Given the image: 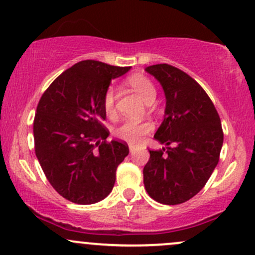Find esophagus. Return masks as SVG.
Segmentation results:
<instances>
[{
  "mask_svg": "<svg viewBox=\"0 0 255 255\" xmlns=\"http://www.w3.org/2000/svg\"><path fill=\"white\" fill-rule=\"evenodd\" d=\"M134 150H135V146H134V145H129V151H130V152H134Z\"/></svg>",
  "mask_w": 255,
  "mask_h": 255,
  "instance_id": "34e87169",
  "label": "esophagus"
}]
</instances>
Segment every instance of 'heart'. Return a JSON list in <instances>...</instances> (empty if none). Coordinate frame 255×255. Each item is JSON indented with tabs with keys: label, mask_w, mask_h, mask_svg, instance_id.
I'll use <instances>...</instances> for the list:
<instances>
[{
	"label": "heart",
	"mask_w": 255,
	"mask_h": 255,
	"mask_svg": "<svg viewBox=\"0 0 255 255\" xmlns=\"http://www.w3.org/2000/svg\"><path fill=\"white\" fill-rule=\"evenodd\" d=\"M127 85L133 89L134 92L140 96V98L147 104L155 100L156 88L153 83L144 75H132L127 78ZM115 99H116V91L113 86L108 87L105 91L104 98H103V105L104 110L108 115H113L115 111ZM152 129V126L149 122H136V121H125L115 129V135L123 141L135 145L141 142L144 136Z\"/></svg>",
	"instance_id": "b5f03b06"
}]
</instances>
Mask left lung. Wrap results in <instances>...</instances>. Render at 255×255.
I'll use <instances>...</instances> for the list:
<instances>
[{
	"label": "left lung",
	"instance_id": "obj_1",
	"mask_svg": "<svg viewBox=\"0 0 255 255\" xmlns=\"http://www.w3.org/2000/svg\"><path fill=\"white\" fill-rule=\"evenodd\" d=\"M145 71L161 83L166 96L163 122L153 135L166 147L149 150L144 185L157 202L180 205L203 189L217 167L224 140L222 122L205 89L184 71L168 64L147 66Z\"/></svg>",
	"mask_w": 255,
	"mask_h": 255
}]
</instances>
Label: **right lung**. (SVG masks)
<instances>
[{
	"label": "right lung",
	"mask_w": 255,
	"mask_h": 255,
	"mask_svg": "<svg viewBox=\"0 0 255 255\" xmlns=\"http://www.w3.org/2000/svg\"><path fill=\"white\" fill-rule=\"evenodd\" d=\"M97 60L65 70L42 94L33 120L36 157L50 185L77 205L97 203L111 192L126 142L106 141L103 105L111 80L129 71Z\"/></svg>",
	"instance_id": "obj_1"
}]
</instances>
